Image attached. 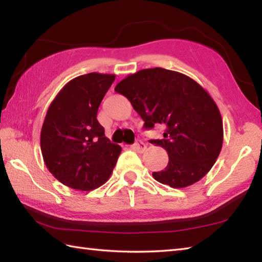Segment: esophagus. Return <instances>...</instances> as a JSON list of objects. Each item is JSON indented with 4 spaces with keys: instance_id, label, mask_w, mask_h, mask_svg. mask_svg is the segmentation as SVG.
<instances>
[{
    "instance_id": "34e87169",
    "label": "esophagus",
    "mask_w": 262,
    "mask_h": 262,
    "mask_svg": "<svg viewBox=\"0 0 262 262\" xmlns=\"http://www.w3.org/2000/svg\"><path fill=\"white\" fill-rule=\"evenodd\" d=\"M133 147H135V149L138 150V151H144L146 149V145L141 140H139V139H138L135 142V145H133Z\"/></svg>"
}]
</instances>
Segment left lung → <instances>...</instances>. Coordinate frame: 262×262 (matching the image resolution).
I'll use <instances>...</instances> for the list:
<instances>
[{
    "instance_id": "1",
    "label": "left lung",
    "mask_w": 262,
    "mask_h": 262,
    "mask_svg": "<svg viewBox=\"0 0 262 262\" xmlns=\"http://www.w3.org/2000/svg\"><path fill=\"white\" fill-rule=\"evenodd\" d=\"M144 121V129L164 127L163 139L149 142L164 148L169 163L152 172L161 184L185 188L213 166L224 140L223 120L211 96L192 78L164 68L132 74L115 86Z\"/></svg>"
}]
</instances>
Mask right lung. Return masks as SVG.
Segmentation results:
<instances>
[{
  "label": "right lung",
  "mask_w": 262,
  "mask_h": 262,
  "mask_svg": "<svg viewBox=\"0 0 262 262\" xmlns=\"http://www.w3.org/2000/svg\"><path fill=\"white\" fill-rule=\"evenodd\" d=\"M115 80L89 73L73 78L51 102L41 131L43 160L67 187L93 190L110 179L122 148L105 137L98 108Z\"/></svg>",
  "instance_id": "1"
}]
</instances>
